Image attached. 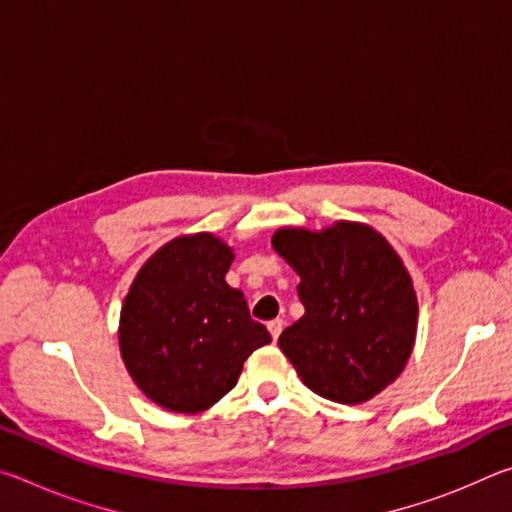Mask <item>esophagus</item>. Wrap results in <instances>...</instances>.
Segmentation results:
<instances>
[{
	"mask_svg": "<svg viewBox=\"0 0 512 512\" xmlns=\"http://www.w3.org/2000/svg\"><path fill=\"white\" fill-rule=\"evenodd\" d=\"M282 327H284V320H282V318H275V320H271V323H268V332H271L273 341L280 339V334H282Z\"/></svg>",
	"mask_w": 512,
	"mask_h": 512,
	"instance_id": "34e87169",
	"label": "esophagus"
}]
</instances>
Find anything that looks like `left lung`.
I'll list each match as a JSON object with an SVG mask.
<instances>
[{"mask_svg":"<svg viewBox=\"0 0 512 512\" xmlns=\"http://www.w3.org/2000/svg\"><path fill=\"white\" fill-rule=\"evenodd\" d=\"M271 244L300 275L305 314L277 343L302 384L341 404H363L391 386L418 332V296L397 250L359 221L284 225Z\"/></svg>","mask_w":512,"mask_h":512,"instance_id":"1","label":"left lung"}]
</instances>
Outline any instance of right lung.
Instances as JSON below:
<instances>
[{
  "instance_id": "add662e5",
  "label": "right lung",
  "mask_w": 512,
  "mask_h": 512,
  "mask_svg": "<svg viewBox=\"0 0 512 512\" xmlns=\"http://www.w3.org/2000/svg\"><path fill=\"white\" fill-rule=\"evenodd\" d=\"M235 250L212 232L167 241L146 259L119 314V352L162 409L194 415L235 388L244 361L271 343L244 293L225 282Z\"/></svg>"
}]
</instances>
